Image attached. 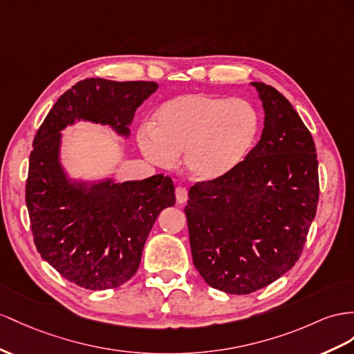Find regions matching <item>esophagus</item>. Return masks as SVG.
Wrapping results in <instances>:
<instances>
[{
  "mask_svg": "<svg viewBox=\"0 0 354 354\" xmlns=\"http://www.w3.org/2000/svg\"><path fill=\"white\" fill-rule=\"evenodd\" d=\"M175 194H176L178 203H185V202H187V198H188V189H187L185 187H176Z\"/></svg>",
  "mask_w": 354,
  "mask_h": 354,
  "instance_id": "1",
  "label": "esophagus"
}]
</instances>
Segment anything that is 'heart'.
<instances>
[{
  "mask_svg": "<svg viewBox=\"0 0 354 354\" xmlns=\"http://www.w3.org/2000/svg\"><path fill=\"white\" fill-rule=\"evenodd\" d=\"M260 131L257 109L243 98L192 93L162 103L138 143L149 162L169 169L184 152L189 176L211 183L243 162Z\"/></svg>",
  "mask_w": 354,
  "mask_h": 354,
  "instance_id": "obj_1",
  "label": "heart"
}]
</instances>
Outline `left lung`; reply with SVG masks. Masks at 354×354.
<instances>
[{"mask_svg":"<svg viewBox=\"0 0 354 354\" xmlns=\"http://www.w3.org/2000/svg\"><path fill=\"white\" fill-rule=\"evenodd\" d=\"M251 85L265 112L259 143L229 175L189 188L185 206L193 263L229 295L256 292L295 266L319 202L311 133L274 86Z\"/></svg>","mask_w":354,"mask_h":354,"instance_id":"8db88e82","label":"left lung"}]
</instances>
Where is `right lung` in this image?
Returning a JSON list of instances; mask_svg holds the SVG:
<instances>
[{
  "instance_id": "1",
  "label": "right lung",
  "mask_w": 354,
  "mask_h": 354,
  "mask_svg": "<svg viewBox=\"0 0 354 354\" xmlns=\"http://www.w3.org/2000/svg\"><path fill=\"white\" fill-rule=\"evenodd\" d=\"M157 89L145 80H80L58 98L34 138L26 180L34 243L79 287L115 288L136 274L157 216L176 202L175 185L162 175L125 183L71 178L61 161V131L85 121L129 139L136 109Z\"/></svg>"
}]
</instances>
